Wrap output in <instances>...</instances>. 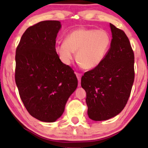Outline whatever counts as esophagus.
I'll return each instance as SVG.
<instances>
[{"mask_svg": "<svg viewBox=\"0 0 148 148\" xmlns=\"http://www.w3.org/2000/svg\"><path fill=\"white\" fill-rule=\"evenodd\" d=\"M76 76L77 77L78 79V81H79V84H78V86H81V77H82V75L79 73H76Z\"/></svg>", "mask_w": 148, "mask_h": 148, "instance_id": "obj_1", "label": "esophagus"}]
</instances>
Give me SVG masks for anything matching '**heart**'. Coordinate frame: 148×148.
Returning <instances> with one entry per match:
<instances>
[{
    "label": "heart",
    "instance_id": "obj_1",
    "mask_svg": "<svg viewBox=\"0 0 148 148\" xmlns=\"http://www.w3.org/2000/svg\"><path fill=\"white\" fill-rule=\"evenodd\" d=\"M111 38L104 29L79 28L66 36L55 51L64 64H69L76 52V59L86 69L96 67L104 59L110 46Z\"/></svg>",
    "mask_w": 148,
    "mask_h": 148
}]
</instances>
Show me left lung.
Returning <instances> with one entry per match:
<instances>
[{
    "instance_id": "8db88e82",
    "label": "left lung",
    "mask_w": 148,
    "mask_h": 148,
    "mask_svg": "<svg viewBox=\"0 0 148 148\" xmlns=\"http://www.w3.org/2000/svg\"><path fill=\"white\" fill-rule=\"evenodd\" d=\"M112 39L101 63L87 71L81 85L86 92L89 118L105 121L119 114L130 96L134 82V52L122 29L110 23Z\"/></svg>"
}]
</instances>
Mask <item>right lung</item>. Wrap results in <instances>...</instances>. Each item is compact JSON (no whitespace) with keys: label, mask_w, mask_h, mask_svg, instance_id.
Segmentation results:
<instances>
[{"label":"right lung","mask_w":148,"mask_h":148,"mask_svg":"<svg viewBox=\"0 0 148 148\" xmlns=\"http://www.w3.org/2000/svg\"><path fill=\"white\" fill-rule=\"evenodd\" d=\"M61 27L58 21H43L25 30L16 48L15 79L22 102L38 120L54 122L77 87L74 71L55 51Z\"/></svg>","instance_id":"1"}]
</instances>
